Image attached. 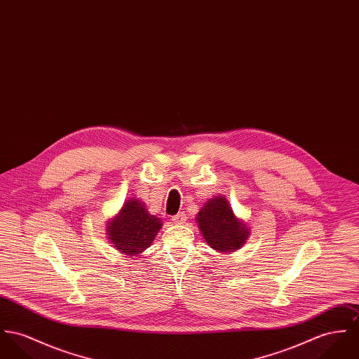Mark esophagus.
Listing matches in <instances>:
<instances>
[{"instance_id":"obj_1","label":"esophagus","mask_w":359,"mask_h":359,"mask_svg":"<svg viewBox=\"0 0 359 359\" xmlns=\"http://www.w3.org/2000/svg\"><path fill=\"white\" fill-rule=\"evenodd\" d=\"M186 220H187V217H186V215H184V213H179V215H176V216H173V217H172V221H173L175 224H177V225L184 224Z\"/></svg>"}]
</instances>
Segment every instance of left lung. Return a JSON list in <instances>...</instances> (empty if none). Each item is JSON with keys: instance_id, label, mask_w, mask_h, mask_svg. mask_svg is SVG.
<instances>
[{"instance_id": "8db88e82", "label": "left lung", "mask_w": 359, "mask_h": 359, "mask_svg": "<svg viewBox=\"0 0 359 359\" xmlns=\"http://www.w3.org/2000/svg\"><path fill=\"white\" fill-rule=\"evenodd\" d=\"M195 220L206 245L217 252L231 254L243 248L250 236L248 222L235 216L224 195L206 201Z\"/></svg>"}]
</instances>
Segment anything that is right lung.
I'll return each instance as SVG.
<instances>
[{
    "label": "right lung",
    "mask_w": 359,
    "mask_h": 359,
    "mask_svg": "<svg viewBox=\"0 0 359 359\" xmlns=\"http://www.w3.org/2000/svg\"><path fill=\"white\" fill-rule=\"evenodd\" d=\"M161 226V219L150 215L143 201L130 198L118 213L107 221V238L120 254L127 258L138 257L151 246Z\"/></svg>",
    "instance_id": "obj_1"
}]
</instances>
